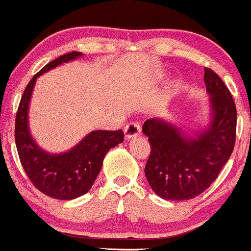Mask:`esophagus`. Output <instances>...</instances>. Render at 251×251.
Returning <instances> with one entry per match:
<instances>
[{
	"mask_svg": "<svg viewBox=\"0 0 251 251\" xmlns=\"http://www.w3.org/2000/svg\"><path fill=\"white\" fill-rule=\"evenodd\" d=\"M140 134H141V126H139V123L129 122L125 126V135L126 140L133 139V137L140 135Z\"/></svg>",
	"mask_w": 251,
	"mask_h": 251,
	"instance_id": "obj_1",
	"label": "esophagus"
}]
</instances>
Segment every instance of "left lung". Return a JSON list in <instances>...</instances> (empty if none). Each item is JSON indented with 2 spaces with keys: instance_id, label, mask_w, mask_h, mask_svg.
Masks as SVG:
<instances>
[{
  "instance_id": "8db88e82",
  "label": "left lung",
  "mask_w": 251,
  "mask_h": 251,
  "mask_svg": "<svg viewBox=\"0 0 251 251\" xmlns=\"http://www.w3.org/2000/svg\"><path fill=\"white\" fill-rule=\"evenodd\" d=\"M204 83L211 94L213 118L209 128L187 139L178 128L159 118L142 126L151 154L145 175L152 190L165 200H190L218 178L236 142L237 110L228 88L212 69L204 68Z\"/></svg>"
}]
</instances>
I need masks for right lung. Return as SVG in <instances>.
Wrapping results in <instances>:
<instances>
[{"label": "right lung", "mask_w": 251, "mask_h": 251, "mask_svg": "<svg viewBox=\"0 0 251 251\" xmlns=\"http://www.w3.org/2000/svg\"><path fill=\"white\" fill-rule=\"evenodd\" d=\"M81 55L77 51L64 53L43 67L26 86L15 117V144L21 165L37 189L58 200H73L85 195L100 171L105 154L125 140L121 129L94 130L69 152L50 154L40 150L29 135L28 104L37 77Z\"/></svg>", "instance_id": "right-lung-1"}]
</instances>
